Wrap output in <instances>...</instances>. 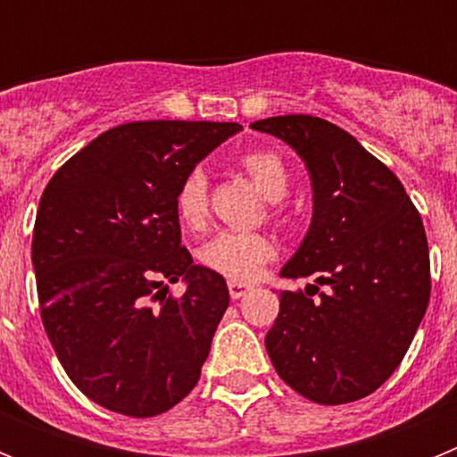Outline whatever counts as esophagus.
Masks as SVG:
<instances>
[{
    "mask_svg": "<svg viewBox=\"0 0 457 457\" xmlns=\"http://www.w3.org/2000/svg\"><path fill=\"white\" fill-rule=\"evenodd\" d=\"M249 290H252V286L245 284V281H233V278L228 281V293H231L233 300H240V297H245Z\"/></svg>",
    "mask_w": 457,
    "mask_h": 457,
    "instance_id": "obj_1",
    "label": "esophagus"
}]
</instances>
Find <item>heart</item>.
Returning a JSON list of instances; mask_svg holds the SVG:
<instances>
[{
	"label": "heart",
	"mask_w": 457,
	"mask_h": 457,
	"mask_svg": "<svg viewBox=\"0 0 457 457\" xmlns=\"http://www.w3.org/2000/svg\"><path fill=\"white\" fill-rule=\"evenodd\" d=\"M245 169L258 192L268 201H281L288 192L290 176L281 155L274 151H249L240 157ZM176 215L185 228H201L208 217V179L201 169H194L180 180L176 192ZM277 256V242L268 233L221 231L210 237L199 249V261L212 272L228 277L233 281H252L261 270Z\"/></svg>",
	"instance_id": "b5f03b06"
}]
</instances>
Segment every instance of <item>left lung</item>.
<instances>
[{"instance_id": "1", "label": "left lung", "mask_w": 457, "mask_h": 457, "mask_svg": "<svg viewBox=\"0 0 457 457\" xmlns=\"http://www.w3.org/2000/svg\"><path fill=\"white\" fill-rule=\"evenodd\" d=\"M252 128L286 141L313 189L309 231L281 277L313 274L327 288L316 300L281 290L265 348L278 378L309 401H359L398 369L428 309L423 221L394 171L338 125L288 114Z\"/></svg>"}]
</instances>
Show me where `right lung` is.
I'll use <instances>...</instances> for the list:
<instances>
[{
	"label": "right lung",
	"mask_w": 457,
	"mask_h": 457,
	"mask_svg": "<svg viewBox=\"0 0 457 457\" xmlns=\"http://www.w3.org/2000/svg\"><path fill=\"white\" fill-rule=\"evenodd\" d=\"M240 130L208 120L116 125L47 183L31 242L40 318L93 403L146 419L199 382L228 288L180 245L173 201L180 180ZM179 278L188 284L179 301L156 289Z\"/></svg>",
	"instance_id": "add662e5"
}]
</instances>
